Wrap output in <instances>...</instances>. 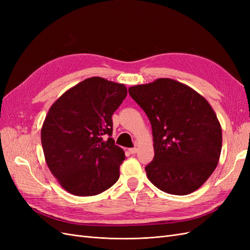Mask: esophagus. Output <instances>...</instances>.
I'll return each mask as SVG.
<instances>
[{"instance_id":"34e87169","label":"esophagus","mask_w":250,"mask_h":250,"mask_svg":"<svg viewBox=\"0 0 250 250\" xmlns=\"http://www.w3.org/2000/svg\"><path fill=\"white\" fill-rule=\"evenodd\" d=\"M129 152H130V154H134V153H137V152H138V148H137V147H134V148H130V149H129Z\"/></svg>"}]
</instances>
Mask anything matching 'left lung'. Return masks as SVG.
Segmentation results:
<instances>
[{
	"instance_id": "8db88e82",
	"label": "left lung",
	"mask_w": 250,
	"mask_h": 250,
	"mask_svg": "<svg viewBox=\"0 0 250 250\" xmlns=\"http://www.w3.org/2000/svg\"><path fill=\"white\" fill-rule=\"evenodd\" d=\"M152 126L154 158L145 168L148 179L172 195H188L216 169L222 129L214 109L192 87L160 78L128 88Z\"/></svg>"
}]
</instances>
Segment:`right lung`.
<instances>
[{
    "label": "right lung",
    "instance_id": "add662e5",
    "mask_svg": "<svg viewBox=\"0 0 250 250\" xmlns=\"http://www.w3.org/2000/svg\"><path fill=\"white\" fill-rule=\"evenodd\" d=\"M127 96L124 84L90 77L52 104L42 127L44 160L66 192L94 196L117 183L124 150L111 138L113 115Z\"/></svg>",
    "mask_w": 250,
    "mask_h": 250
}]
</instances>
